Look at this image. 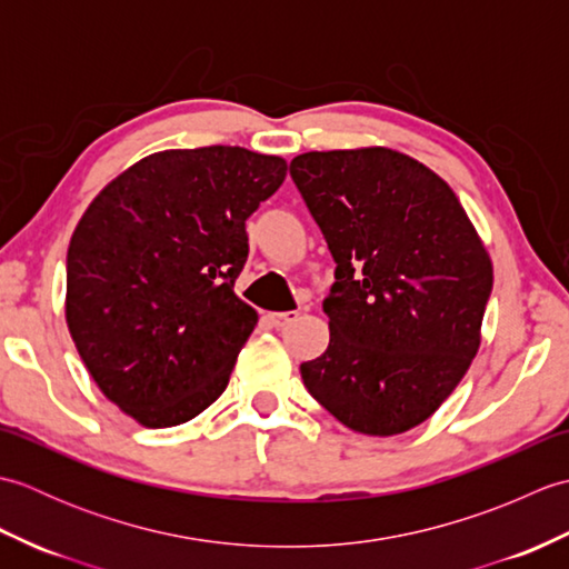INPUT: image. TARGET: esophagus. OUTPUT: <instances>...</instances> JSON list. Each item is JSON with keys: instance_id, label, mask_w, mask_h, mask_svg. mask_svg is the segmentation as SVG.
I'll return each mask as SVG.
<instances>
[{"instance_id": "obj_1", "label": "esophagus", "mask_w": 569, "mask_h": 569, "mask_svg": "<svg viewBox=\"0 0 569 569\" xmlns=\"http://www.w3.org/2000/svg\"><path fill=\"white\" fill-rule=\"evenodd\" d=\"M269 320L276 330H283L286 325H291L298 320V312L296 310H288V312H269Z\"/></svg>"}]
</instances>
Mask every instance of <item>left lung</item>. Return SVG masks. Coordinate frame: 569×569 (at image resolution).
Masks as SVG:
<instances>
[{
	"label": "left lung",
	"mask_w": 569,
	"mask_h": 569,
	"mask_svg": "<svg viewBox=\"0 0 569 569\" xmlns=\"http://www.w3.org/2000/svg\"><path fill=\"white\" fill-rule=\"evenodd\" d=\"M288 171L337 263L330 345L300 365L308 393L357 432L420 426L479 349L485 244L450 186L398 151H310Z\"/></svg>",
	"instance_id": "obj_1"
}]
</instances>
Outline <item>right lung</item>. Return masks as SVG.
<instances>
[{"label": "right lung", "mask_w": 569, "mask_h": 569, "mask_svg": "<svg viewBox=\"0 0 569 569\" xmlns=\"http://www.w3.org/2000/svg\"><path fill=\"white\" fill-rule=\"evenodd\" d=\"M283 178V159L241 147L161 151L82 214L68 330L100 391L141 426H180L227 389L259 320L234 293L247 220Z\"/></svg>", "instance_id": "1"}]
</instances>
